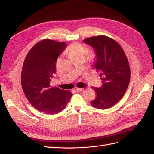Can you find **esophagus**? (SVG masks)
Instances as JSON below:
<instances>
[{"instance_id":"esophagus-1","label":"esophagus","mask_w":154,"mask_h":154,"mask_svg":"<svg viewBox=\"0 0 154 154\" xmlns=\"http://www.w3.org/2000/svg\"><path fill=\"white\" fill-rule=\"evenodd\" d=\"M76 90L77 92H81L82 91V88H76Z\"/></svg>"}]
</instances>
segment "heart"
I'll return each mask as SVG.
<instances>
[{"label": "heart", "instance_id": "1", "mask_svg": "<svg viewBox=\"0 0 154 154\" xmlns=\"http://www.w3.org/2000/svg\"><path fill=\"white\" fill-rule=\"evenodd\" d=\"M66 53L72 59L79 57H85L87 53V49L81 43H73L67 47Z\"/></svg>", "mask_w": 154, "mask_h": 154}]
</instances>
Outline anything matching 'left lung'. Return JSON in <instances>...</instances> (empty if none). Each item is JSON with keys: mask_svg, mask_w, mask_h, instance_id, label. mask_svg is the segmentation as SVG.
I'll return each instance as SVG.
<instances>
[{"mask_svg": "<svg viewBox=\"0 0 154 154\" xmlns=\"http://www.w3.org/2000/svg\"><path fill=\"white\" fill-rule=\"evenodd\" d=\"M95 50L96 60L94 67L100 72L102 86L92 87L96 97L90 101L98 109H109L124 96L130 81V68L123 49L115 39L99 35L84 39Z\"/></svg>", "mask_w": 154, "mask_h": 154, "instance_id": "obj_1", "label": "left lung"}]
</instances>
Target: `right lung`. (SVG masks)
Listing matches in <instances>:
<instances>
[{"label":"right lung","instance_id":"obj_1","mask_svg":"<svg viewBox=\"0 0 154 154\" xmlns=\"http://www.w3.org/2000/svg\"><path fill=\"white\" fill-rule=\"evenodd\" d=\"M66 47L65 42L49 39L39 42L30 49L23 65L21 85L29 103L43 113L55 115L63 111L73 94L50 85L56 73V62Z\"/></svg>","mask_w":154,"mask_h":154}]
</instances>
